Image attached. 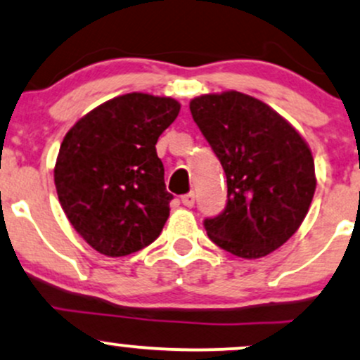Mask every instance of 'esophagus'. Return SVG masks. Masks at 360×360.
I'll return each instance as SVG.
<instances>
[{
    "instance_id": "obj_1",
    "label": "esophagus",
    "mask_w": 360,
    "mask_h": 360,
    "mask_svg": "<svg viewBox=\"0 0 360 360\" xmlns=\"http://www.w3.org/2000/svg\"><path fill=\"white\" fill-rule=\"evenodd\" d=\"M181 201H183V205L186 206V208H193V206H194V193L184 194V196L181 198Z\"/></svg>"
}]
</instances>
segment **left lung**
I'll return each mask as SVG.
<instances>
[{
  "instance_id": "1",
  "label": "left lung",
  "mask_w": 360,
  "mask_h": 360,
  "mask_svg": "<svg viewBox=\"0 0 360 360\" xmlns=\"http://www.w3.org/2000/svg\"><path fill=\"white\" fill-rule=\"evenodd\" d=\"M189 110L229 188L223 213L205 220L208 237L242 259L279 249L300 229L315 194L308 143L278 111L238 91L201 94Z\"/></svg>"
}]
</instances>
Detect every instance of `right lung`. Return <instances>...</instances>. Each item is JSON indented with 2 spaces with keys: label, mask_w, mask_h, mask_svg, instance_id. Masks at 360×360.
I'll list each match as a JSON object with an SVG mask.
<instances>
[{
  "label": "right lung",
  "mask_w": 360,
  "mask_h": 360,
  "mask_svg": "<svg viewBox=\"0 0 360 360\" xmlns=\"http://www.w3.org/2000/svg\"><path fill=\"white\" fill-rule=\"evenodd\" d=\"M179 110L172 98L122 94L77 120L62 140L53 167L59 203L100 254L128 255L162 232L172 194L155 143Z\"/></svg>",
  "instance_id": "right-lung-1"
}]
</instances>
